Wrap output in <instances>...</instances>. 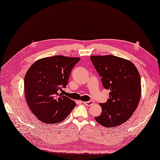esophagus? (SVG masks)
I'll use <instances>...</instances> for the list:
<instances>
[{"instance_id": "34e87169", "label": "esophagus", "mask_w": 160, "mask_h": 160, "mask_svg": "<svg viewBox=\"0 0 160 160\" xmlns=\"http://www.w3.org/2000/svg\"><path fill=\"white\" fill-rule=\"evenodd\" d=\"M83 103H84V105H87V106H90V105H93V101H84Z\"/></svg>"}]
</instances>
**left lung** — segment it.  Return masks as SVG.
Returning <instances> with one entry per match:
<instances>
[{"label": "left lung", "instance_id": "left-lung-1", "mask_svg": "<svg viewBox=\"0 0 160 160\" xmlns=\"http://www.w3.org/2000/svg\"><path fill=\"white\" fill-rule=\"evenodd\" d=\"M101 77L105 89L109 90L107 102L100 103L102 113L95 119L106 128L125 123L136 109L141 97V79L132 62L113 55L90 57Z\"/></svg>", "mask_w": 160, "mask_h": 160}]
</instances>
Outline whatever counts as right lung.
I'll return each instance as SVG.
<instances>
[{"instance_id":"obj_1","label":"right lung","mask_w":160,"mask_h":160,"mask_svg":"<svg viewBox=\"0 0 160 160\" xmlns=\"http://www.w3.org/2000/svg\"><path fill=\"white\" fill-rule=\"evenodd\" d=\"M80 58L56 55L42 58L31 66L25 77V94L32 113L45 123L62 122L76 103L59 93L65 88Z\"/></svg>"}]
</instances>
